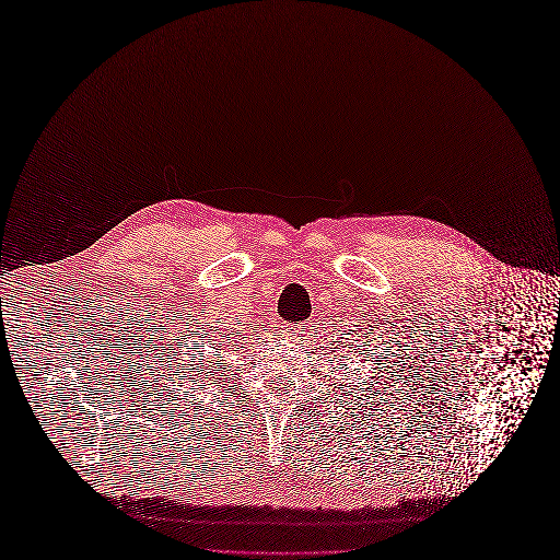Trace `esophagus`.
I'll list each match as a JSON object with an SVG mask.
<instances>
[{
	"label": "esophagus",
	"mask_w": 560,
	"mask_h": 560,
	"mask_svg": "<svg viewBox=\"0 0 560 560\" xmlns=\"http://www.w3.org/2000/svg\"><path fill=\"white\" fill-rule=\"evenodd\" d=\"M304 332V324H282V335L289 339H295Z\"/></svg>",
	"instance_id": "esophagus-1"
}]
</instances>
